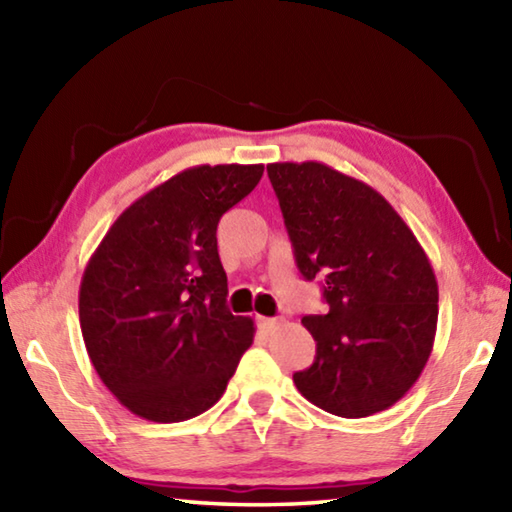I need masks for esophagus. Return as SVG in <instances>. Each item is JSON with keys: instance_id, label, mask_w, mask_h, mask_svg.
I'll use <instances>...</instances> for the list:
<instances>
[{"instance_id": "obj_1", "label": "esophagus", "mask_w": 512, "mask_h": 512, "mask_svg": "<svg viewBox=\"0 0 512 512\" xmlns=\"http://www.w3.org/2000/svg\"><path fill=\"white\" fill-rule=\"evenodd\" d=\"M257 327H259V332L271 334L273 329L277 327V320H275V318H264V316H259V318H257Z\"/></svg>"}]
</instances>
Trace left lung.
<instances>
[{
	"label": "left lung",
	"instance_id": "obj_1",
	"mask_svg": "<svg viewBox=\"0 0 512 512\" xmlns=\"http://www.w3.org/2000/svg\"><path fill=\"white\" fill-rule=\"evenodd\" d=\"M305 280L323 277L327 314L305 316L316 357L293 384L341 418L402 400L427 366L438 282L422 246L384 196L323 162L266 167Z\"/></svg>",
	"mask_w": 512,
	"mask_h": 512
}]
</instances>
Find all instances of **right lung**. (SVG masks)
I'll use <instances>...</instances> for the list:
<instances>
[{"label": "right lung", "instance_id": "1", "mask_svg": "<svg viewBox=\"0 0 512 512\" xmlns=\"http://www.w3.org/2000/svg\"><path fill=\"white\" fill-rule=\"evenodd\" d=\"M262 173V164L176 173L119 214L85 266V348L110 393L144 420L210 409L253 343V320L225 305L216 225Z\"/></svg>", "mask_w": 512, "mask_h": 512}]
</instances>
